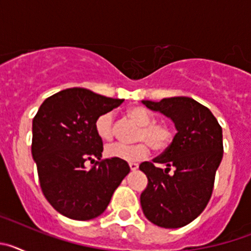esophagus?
Here are the masks:
<instances>
[{
    "instance_id": "obj_1",
    "label": "esophagus",
    "mask_w": 251,
    "mask_h": 251,
    "mask_svg": "<svg viewBox=\"0 0 251 251\" xmlns=\"http://www.w3.org/2000/svg\"><path fill=\"white\" fill-rule=\"evenodd\" d=\"M129 168L130 171H137L138 170V165L137 163H129Z\"/></svg>"
}]
</instances>
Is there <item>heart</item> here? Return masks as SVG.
I'll use <instances>...</instances> for the list:
<instances>
[{"label":"heart","instance_id":"1","mask_svg":"<svg viewBox=\"0 0 251 251\" xmlns=\"http://www.w3.org/2000/svg\"><path fill=\"white\" fill-rule=\"evenodd\" d=\"M127 117L139 126L133 146L115 143L105 148V154L110 158L124 162H139L147 158L151 147L157 152H163L172 142V130L168 126L156 122V117L143 106H133L127 110ZM95 132L101 141L109 142L115 136L114 118L112 113H104L95 121Z\"/></svg>","mask_w":251,"mask_h":251}]
</instances>
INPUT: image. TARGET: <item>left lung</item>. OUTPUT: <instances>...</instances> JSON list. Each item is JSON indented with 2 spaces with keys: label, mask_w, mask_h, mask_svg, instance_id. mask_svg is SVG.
<instances>
[{
  "label": "left lung",
  "mask_w": 251,
  "mask_h": 251,
  "mask_svg": "<svg viewBox=\"0 0 251 251\" xmlns=\"http://www.w3.org/2000/svg\"><path fill=\"white\" fill-rule=\"evenodd\" d=\"M147 108L163 113L176 126L170 147L154 163L143 162L148 186L141 195L143 214L154 225L178 229L205 210L214 190L215 175L223 159V129L214 114L188 97L143 100Z\"/></svg>",
  "instance_id": "left-lung-1"
}]
</instances>
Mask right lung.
I'll return each mask as SVG.
<instances>
[{
  "instance_id": "1",
  "label": "right lung",
  "mask_w": 251,
  "mask_h": 251,
  "mask_svg": "<svg viewBox=\"0 0 251 251\" xmlns=\"http://www.w3.org/2000/svg\"><path fill=\"white\" fill-rule=\"evenodd\" d=\"M122 103L70 88L45 99L34 117L31 153L40 187L49 203L69 219L85 221L103 214L129 174L127 162L101 159L103 141L95 132L99 115ZM88 161L93 166L88 168Z\"/></svg>"
}]
</instances>
